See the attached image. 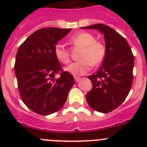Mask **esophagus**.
<instances>
[{
    "label": "esophagus",
    "mask_w": 147,
    "mask_h": 147,
    "mask_svg": "<svg viewBox=\"0 0 147 147\" xmlns=\"http://www.w3.org/2000/svg\"><path fill=\"white\" fill-rule=\"evenodd\" d=\"M74 78H75V80H76V82H78V81H79V80H80V79H81L80 77H78V76H75Z\"/></svg>",
    "instance_id": "1"
}]
</instances>
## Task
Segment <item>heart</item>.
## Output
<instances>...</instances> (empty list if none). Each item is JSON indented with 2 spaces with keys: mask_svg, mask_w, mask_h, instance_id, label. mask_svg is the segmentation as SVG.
I'll use <instances>...</instances> for the list:
<instances>
[{
  "mask_svg": "<svg viewBox=\"0 0 147 147\" xmlns=\"http://www.w3.org/2000/svg\"><path fill=\"white\" fill-rule=\"evenodd\" d=\"M74 44L82 47L80 61L71 63L67 67L66 71L77 76L85 75L92 69V65H98L104 61L106 49L103 43L96 41L94 36L87 32H82L74 35L71 39ZM54 55L60 62L68 64L70 55L68 49L62 43H57L54 47Z\"/></svg>",
  "mask_w": 147,
  "mask_h": 147,
  "instance_id": "b5f03b06",
  "label": "heart"
}]
</instances>
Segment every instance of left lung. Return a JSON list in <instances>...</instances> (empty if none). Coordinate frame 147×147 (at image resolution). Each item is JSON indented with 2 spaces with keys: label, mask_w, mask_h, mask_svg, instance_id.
<instances>
[{
  "label": "left lung",
  "mask_w": 147,
  "mask_h": 147,
  "mask_svg": "<svg viewBox=\"0 0 147 147\" xmlns=\"http://www.w3.org/2000/svg\"><path fill=\"white\" fill-rule=\"evenodd\" d=\"M82 29L98 30L105 36L106 55L95 75L88 76L92 88L86 100L92 109L109 113L123 103L133 84L134 58L127 41L114 29L102 24Z\"/></svg>",
  "instance_id": "1"
}]
</instances>
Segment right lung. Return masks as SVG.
Segmentation results:
<instances>
[{
    "label": "right lung",
    "instance_id": "add662e5",
    "mask_svg": "<svg viewBox=\"0 0 147 147\" xmlns=\"http://www.w3.org/2000/svg\"><path fill=\"white\" fill-rule=\"evenodd\" d=\"M71 29L42 28L32 33L17 50L14 70L20 98L40 115L61 109L75 84L73 76L62 71L54 55L57 42ZM59 74V78L55 75Z\"/></svg>",
    "mask_w": 147,
    "mask_h": 147
}]
</instances>
